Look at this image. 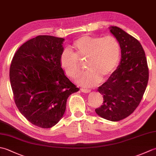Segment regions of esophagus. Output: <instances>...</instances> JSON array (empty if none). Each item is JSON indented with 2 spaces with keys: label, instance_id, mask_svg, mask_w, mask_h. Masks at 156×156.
I'll use <instances>...</instances> for the list:
<instances>
[{
  "label": "esophagus",
  "instance_id": "obj_1",
  "mask_svg": "<svg viewBox=\"0 0 156 156\" xmlns=\"http://www.w3.org/2000/svg\"><path fill=\"white\" fill-rule=\"evenodd\" d=\"M80 90L84 92V93H89V92H90V90H88V89H85V88H81Z\"/></svg>",
  "mask_w": 156,
  "mask_h": 156
}]
</instances>
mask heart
<instances>
[{
	"label": "heart",
	"mask_w": 156,
	"mask_h": 156,
	"mask_svg": "<svg viewBox=\"0 0 156 156\" xmlns=\"http://www.w3.org/2000/svg\"><path fill=\"white\" fill-rule=\"evenodd\" d=\"M70 50L65 49L62 53L60 64L66 75L74 79L80 72L78 60L86 59L87 72L77 80L85 87H93L110 77L117 68L121 54L119 43L112 35L82 36L74 41Z\"/></svg>",
	"instance_id": "b5f03b06"
}]
</instances>
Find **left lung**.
<instances>
[{"label":"left lung","instance_id":"left-lung-1","mask_svg":"<svg viewBox=\"0 0 156 156\" xmlns=\"http://www.w3.org/2000/svg\"><path fill=\"white\" fill-rule=\"evenodd\" d=\"M109 29L120 45L121 58L117 69L98 87L104 101L95 111L107 120L119 121L133 113L140 105L147 85L149 70L140 41L116 26Z\"/></svg>","mask_w":156,"mask_h":156}]
</instances>
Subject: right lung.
<instances>
[{
	"instance_id": "obj_1",
	"label": "right lung",
	"mask_w": 156,
	"mask_h": 156,
	"mask_svg": "<svg viewBox=\"0 0 156 156\" xmlns=\"http://www.w3.org/2000/svg\"><path fill=\"white\" fill-rule=\"evenodd\" d=\"M64 38L39 35L15 52L10 82L15 104L33 125L50 128L62 118L69 96L79 88L65 75L59 62Z\"/></svg>"
}]
</instances>
